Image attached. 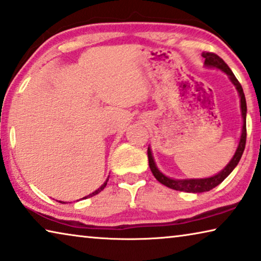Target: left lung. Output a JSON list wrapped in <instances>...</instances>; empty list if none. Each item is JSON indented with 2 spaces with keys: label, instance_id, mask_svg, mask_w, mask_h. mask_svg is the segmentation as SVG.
<instances>
[{
  "label": "left lung",
  "instance_id": "1",
  "mask_svg": "<svg viewBox=\"0 0 261 261\" xmlns=\"http://www.w3.org/2000/svg\"><path fill=\"white\" fill-rule=\"evenodd\" d=\"M202 58L205 59V66L207 67H214L218 68L228 75L229 80L232 81V84L236 86V88L239 93L240 96V107H241V115H243V130H241V137L239 145H238V148L236 150V154H234L232 160L228 162V165L222 169L221 172H219L217 175H213L211 177H205V179H184V180H175L171 179V177L166 176L165 174L159 171L155 162H154V159L152 155V152H150V148L148 147V150H147V154H148V162H149V168L152 171L153 175L155 176V179L161 182L165 186H167L172 190L180 191V192H187V193H202V192H208L213 190L214 187H217L219 184H221L226 177H227L231 172L236 168L238 162L240 161L241 155H243L245 145H246V99H245V94L243 90V87L239 84V81L237 80V77L234 76L233 71L229 69V67L226 65L224 60H222L220 56H218L214 53H202Z\"/></svg>",
  "mask_w": 261,
  "mask_h": 261
}]
</instances>
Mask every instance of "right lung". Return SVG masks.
I'll return each instance as SVG.
<instances>
[{
    "label": "right lung",
    "instance_id": "obj_1",
    "mask_svg": "<svg viewBox=\"0 0 261 261\" xmlns=\"http://www.w3.org/2000/svg\"><path fill=\"white\" fill-rule=\"evenodd\" d=\"M107 181H108V179L107 180H106V182L102 185V186H101L100 188H99V190H96L95 192H93V193L92 194H89V195H87V196H85V198H82V199H87V198H92V196H94V195H96V194H99L100 193V192L101 191H102L103 190V188L106 187V185H107Z\"/></svg>",
    "mask_w": 261,
    "mask_h": 261
}]
</instances>
